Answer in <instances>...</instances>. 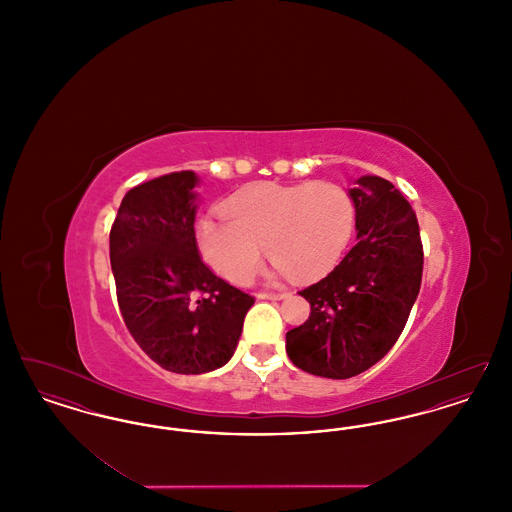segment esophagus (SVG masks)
<instances>
[{
    "label": "esophagus",
    "mask_w": 512,
    "mask_h": 512,
    "mask_svg": "<svg viewBox=\"0 0 512 512\" xmlns=\"http://www.w3.org/2000/svg\"><path fill=\"white\" fill-rule=\"evenodd\" d=\"M288 292H259L257 297L259 299H284Z\"/></svg>",
    "instance_id": "34e87169"
}]
</instances>
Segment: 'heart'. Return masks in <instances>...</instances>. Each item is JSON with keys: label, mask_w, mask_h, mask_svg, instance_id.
I'll return each mask as SVG.
<instances>
[{"label": "heart", "mask_w": 512, "mask_h": 512, "mask_svg": "<svg viewBox=\"0 0 512 512\" xmlns=\"http://www.w3.org/2000/svg\"><path fill=\"white\" fill-rule=\"evenodd\" d=\"M222 213L201 220L199 247L207 263L238 286L257 274L263 245L280 272L317 276L338 261L355 222L351 195L330 180L253 184L232 195Z\"/></svg>", "instance_id": "1"}]
</instances>
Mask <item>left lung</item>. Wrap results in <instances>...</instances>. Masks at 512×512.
I'll return each instance as SVG.
<instances>
[{
	"mask_svg": "<svg viewBox=\"0 0 512 512\" xmlns=\"http://www.w3.org/2000/svg\"><path fill=\"white\" fill-rule=\"evenodd\" d=\"M349 195L357 244L330 274L299 292L311 315L286 334L293 365L334 380L365 372L399 340L424 265L413 207L391 182L363 176Z\"/></svg>",
	"mask_w": 512,
	"mask_h": 512,
	"instance_id": "obj_1",
	"label": "left lung"
}]
</instances>
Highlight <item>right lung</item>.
Listing matches in <instances>:
<instances>
[{
  "mask_svg": "<svg viewBox=\"0 0 512 512\" xmlns=\"http://www.w3.org/2000/svg\"><path fill=\"white\" fill-rule=\"evenodd\" d=\"M195 184L182 171L132 188L109 234L122 320L151 361L178 374L226 365L255 303L201 261Z\"/></svg>",
  "mask_w": 512,
  "mask_h": 512,
  "instance_id": "add662e5",
  "label": "right lung"
}]
</instances>
